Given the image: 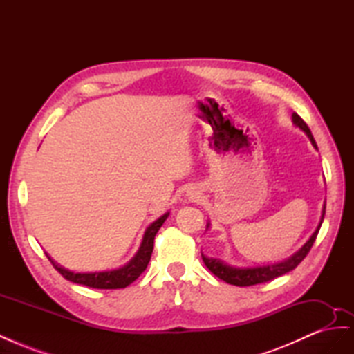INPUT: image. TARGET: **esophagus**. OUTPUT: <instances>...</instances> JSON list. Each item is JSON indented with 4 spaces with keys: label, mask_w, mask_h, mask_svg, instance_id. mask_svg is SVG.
Listing matches in <instances>:
<instances>
[{
    "label": "esophagus",
    "mask_w": 354,
    "mask_h": 354,
    "mask_svg": "<svg viewBox=\"0 0 354 354\" xmlns=\"http://www.w3.org/2000/svg\"><path fill=\"white\" fill-rule=\"evenodd\" d=\"M189 196H190V198H195V196H196V194H195V192H190Z\"/></svg>",
    "instance_id": "esophagus-1"
}]
</instances>
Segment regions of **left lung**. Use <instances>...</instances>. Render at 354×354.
Segmentation results:
<instances>
[{
	"instance_id": "8db88e82",
	"label": "left lung",
	"mask_w": 354,
	"mask_h": 354,
	"mask_svg": "<svg viewBox=\"0 0 354 354\" xmlns=\"http://www.w3.org/2000/svg\"><path fill=\"white\" fill-rule=\"evenodd\" d=\"M292 124L295 127H298L299 130L304 131L306 136L308 137V140L312 142L313 147L317 151V145L315 142V138L312 136V131L307 127V124L299 118L297 113H292ZM325 208L326 203L324 205L322 209V217H320V221L317 224L316 230L313 232L312 236L308 238V241L299 248L295 254H292L291 257H288L286 260H282L279 263H273V264H263V266H251V267H236V266H230L227 263H224L220 259H212V257H207L203 255L202 252V260L205 263V266L208 267V270L211 273L216 274L218 279L227 282L230 285H236V286H251V285H257V283H263V282H269L277 276H282L288 272L294 270L295 267L304 260V257L308 254L310 248H312L315 239L319 233L320 226L324 223V216H325ZM209 221L207 223V230L209 229Z\"/></svg>"
}]
</instances>
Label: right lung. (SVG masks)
Wrapping results in <instances>:
<instances>
[{
	"instance_id": "right-lung-1",
	"label": "right lung",
	"mask_w": 354,
	"mask_h": 354,
	"mask_svg": "<svg viewBox=\"0 0 354 354\" xmlns=\"http://www.w3.org/2000/svg\"><path fill=\"white\" fill-rule=\"evenodd\" d=\"M169 212H165L164 216H160L158 220H155L151 226H149L143 234V241L140 243V248L136 252L133 259L124 264L120 269L113 270H104V272H94V273H73L71 270L63 269L62 266L56 264L50 259L47 254L48 260L51 264L55 266V269L65 277V279L78 283L85 285L90 288H97V289H118V288H125L130 283H133L138 276H140L151 261V255L153 251V241L158 230L162 226L164 221L168 218Z\"/></svg>"
}]
</instances>
